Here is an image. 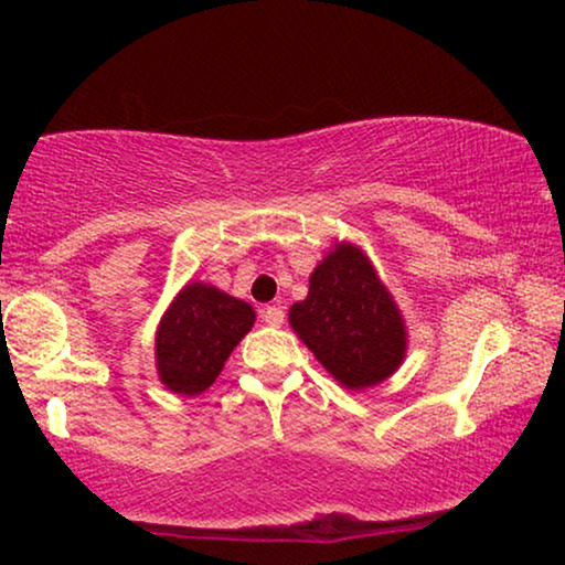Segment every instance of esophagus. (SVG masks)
Segmentation results:
<instances>
[{"label": "esophagus", "instance_id": "esophagus-1", "mask_svg": "<svg viewBox=\"0 0 565 565\" xmlns=\"http://www.w3.org/2000/svg\"><path fill=\"white\" fill-rule=\"evenodd\" d=\"M262 321L267 323V327H282L285 321V311L280 306H262Z\"/></svg>", "mask_w": 565, "mask_h": 565}]
</instances>
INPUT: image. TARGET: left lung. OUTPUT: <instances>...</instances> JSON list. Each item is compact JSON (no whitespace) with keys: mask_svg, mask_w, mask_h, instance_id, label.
<instances>
[{"mask_svg":"<svg viewBox=\"0 0 565 565\" xmlns=\"http://www.w3.org/2000/svg\"><path fill=\"white\" fill-rule=\"evenodd\" d=\"M290 327L316 360L352 391L396 373L406 327L396 300L354 244H337L313 269L308 296L290 306Z\"/></svg>","mask_w":565,"mask_h":565,"instance_id":"obj_1","label":"left lung"}]
</instances>
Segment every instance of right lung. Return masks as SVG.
Returning a JSON list of instances; mask_svg holds the SVG:
<instances>
[{"label": "right lung", "mask_w": 565, "mask_h": 565, "mask_svg": "<svg viewBox=\"0 0 565 565\" xmlns=\"http://www.w3.org/2000/svg\"><path fill=\"white\" fill-rule=\"evenodd\" d=\"M254 319L249 303L213 285H184L157 329L159 381L182 396L211 388Z\"/></svg>", "instance_id": "1"}]
</instances>
